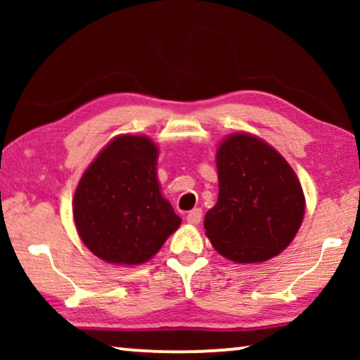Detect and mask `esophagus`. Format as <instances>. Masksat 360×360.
<instances>
[{
    "label": "esophagus",
    "mask_w": 360,
    "mask_h": 360,
    "mask_svg": "<svg viewBox=\"0 0 360 360\" xmlns=\"http://www.w3.org/2000/svg\"><path fill=\"white\" fill-rule=\"evenodd\" d=\"M201 216H203L201 210L195 208V210H191L188 214H186V221H188L190 224H200L201 223Z\"/></svg>",
    "instance_id": "1"
}]
</instances>
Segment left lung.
Segmentation results:
<instances>
[{"label": "left lung", "mask_w": 360, "mask_h": 360, "mask_svg": "<svg viewBox=\"0 0 360 360\" xmlns=\"http://www.w3.org/2000/svg\"><path fill=\"white\" fill-rule=\"evenodd\" d=\"M219 195L205 216L213 248L239 264L264 262L292 243L303 221L302 185L274 147L233 134L216 154Z\"/></svg>", "instance_id": "obj_1"}]
</instances>
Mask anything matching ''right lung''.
<instances>
[{
  "instance_id": "obj_1",
  "label": "right lung",
  "mask_w": 360,
  "mask_h": 360,
  "mask_svg": "<svg viewBox=\"0 0 360 360\" xmlns=\"http://www.w3.org/2000/svg\"><path fill=\"white\" fill-rule=\"evenodd\" d=\"M155 160L157 147L147 137H116L77 186L73 218L78 234L106 262H147L181 223L162 198Z\"/></svg>"
}]
</instances>
